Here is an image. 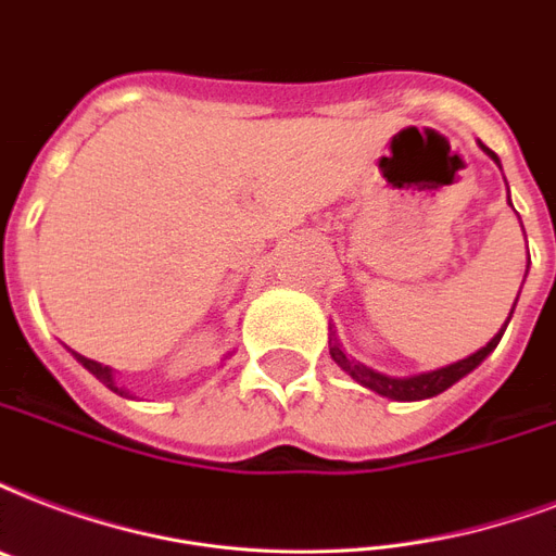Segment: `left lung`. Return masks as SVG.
Segmentation results:
<instances>
[{
    "instance_id": "obj_1",
    "label": "left lung",
    "mask_w": 556,
    "mask_h": 556,
    "mask_svg": "<svg viewBox=\"0 0 556 556\" xmlns=\"http://www.w3.org/2000/svg\"><path fill=\"white\" fill-rule=\"evenodd\" d=\"M481 148H484L486 154L493 156L495 163H498V156H495L490 148L486 146H481ZM510 315H514V312H510ZM502 334H504V329L495 334L490 344L481 346L478 353H472L469 358H464V362H455V364H448V367H440V370H431V372H419V376H408V379H391V376H381V372L370 370V367H364V364L353 362V358H346V353L341 350V344L334 341V334L329 338V355H332L334 364H338L341 370L350 372V376H353L358 384H364V388H370V391L381 393V396H388V400L417 402V400H429V396H438V393H443L446 388H452L457 379H464L466 372L476 370L478 364L484 362L486 355L493 353L495 346H498Z\"/></svg>"
}]
</instances>
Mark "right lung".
<instances>
[{
  "label": "right lung",
  "mask_w": 556,
  "mask_h": 556,
  "mask_svg": "<svg viewBox=\"0 0 556 556\" xmlns=\"http://www.w3.org/2000/svg\"><path fill=\"white\" fill-rule=\"evenodd\" d=\"M75 358H78V362L84 364V367H87V370H90L92 376H96V379L104 381V384H108L110 391L125 393V391H122V388H116V379H113V372H110V367H101L99 362H92V358H84V355H78V353H75Z\"/></svg>",
  "instance_id": "add662e5"
}]
</instances>
